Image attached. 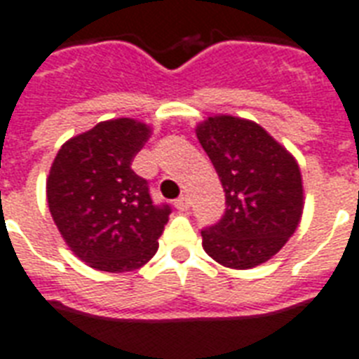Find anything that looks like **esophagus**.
<instances>
[{"instance_id": "obj_1", "label": "esophagus", "mask_w": 359, "mask_h": 359, "mask_svg": "<svg viewBox=\"0 0 359 359\" xmlns=\"http://www.w3.org/2000/svg\"><path fill=\"white\" fill-rule=\"evenodd\" d=\"M175 207H177L180 212H184V210L190 209V199H188V196H182V198L177 199V201H175Z\"/></svg>"}]
</instances>
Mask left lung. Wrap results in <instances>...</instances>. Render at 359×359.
<instances>
[{"label": "left lung", "instance_id": "1", "mask_svg": "<svg viewBox=\"0 0 359 359\" xmlns=\"http://www.w3.org/2000/svg\"><path fill=\"white\" fill-rule=\"evenodd\" d=\"M196 135L226 191L224 216L201 229L205 252L231 269L265 264L299 226L297 161L262 126L239 116H209Z\"/></svg>", "mask_w": 359, "mask_h": 359}]
</instances>
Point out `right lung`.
<instances>
[{
  "label": "right lung",
  "instance_id": "add662e5",
  "mask_svg": "<svg viewBox=\"0 0 359 359\" xmlns=\"http://www.w3.org/2000/svg\"><path fill=\"white\" fill-rule=\"evenodd\" d=\"M150 126L114 118L71 137L52 161L46 199L52 220L76 258L97 271L143 267L158 250L169 205H154L131 161Z\"/></svg>",
  "mask_w": 359,
  "mask_h": 359
}]
</instances>
